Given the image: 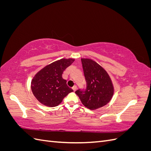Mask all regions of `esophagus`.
I'll use <instances>...</instances> for the list:
<instances>
[{
    "mask_svg": "<svg viewBox=\"0 0 151 151\" xmlns=\"http://www.w3.org/2000/svg\"><path fill=\"white\" fill-rule=\"evenodd\" d=\"M72 89H73V91H74V92H75V91H76V89H77V87L75 86H74V87H73V88H72Z\"/></svg>",
    "mask_w": 151,
    "mask_h": 151,
    "instance_id": "esophagus-1",
    "label": "esophagus"
}]
</instances>
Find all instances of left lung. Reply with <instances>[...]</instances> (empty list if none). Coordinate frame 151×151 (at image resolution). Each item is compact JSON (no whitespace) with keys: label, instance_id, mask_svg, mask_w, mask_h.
I'll use <instances>...</instances> for the list:
<instances>
[{"label":"left lung","instance_id":"left-lung-1","mask_svg":"<svg viewBox=\"0 0 151 151\" xmlns=\"http://www.w3.org/2000/svg\"><path fill=\"white\" fill-rule=\"evenodd\" d=\"M86 81V89H78L76 94L84 106L91 110L107 104L113 97L114 87L108 72L91 58H81Z\"/></svg>","mask_w":151,"mask_h":151}]
</instances>
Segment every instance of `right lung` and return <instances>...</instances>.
Returning <instances> with one entry per match:
<instances>
[{
    "label": "right lung",
    "mask_w": 151,
    "mask_h": 151,
    "mask_svg": "<svg viewBox=\"0 0 151 151\" xmlns=\"http://www.w3.org/2000/svg\"><path fill=\"white\" fill-rule=\"evenodd\" d=\"M75 60L74 58H61L42 68L31 80V88L35 97L45 106L55 107L73 90L62 78L65 68Z\"/></svg>",
    "instance_id": "right-lung-1"
}]
</instances>
